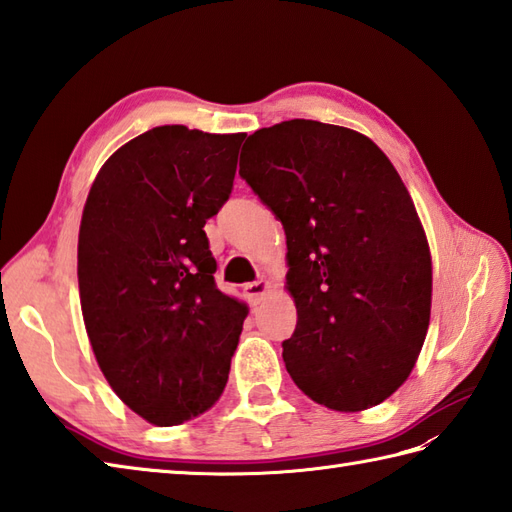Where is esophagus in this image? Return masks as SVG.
Listing matches in <instances>:
<instances>
[{"label": "esophagus", "instance_id": "esophagus-1", "mask_svg": "<svg viewBox=\"0 0 512 512\" xmlns=\"http://www.w3.org/2000/svg\"><path fill=\"white\" fill-rule=\"evenodd\" d=\"M269 280H265V278H260V280H254V282H247V285L243 287V291H245V295H247V300L252 302V304H258L260 300L265 298V295L269 293Z\"/></svg>", "mask_w": 512, "mask_h": 512}]
</instances>
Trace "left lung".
<instances>
[{
	"label": "left lung",
	"instance_id": "obj_1",
	"mask_svg": "<svg viewBox=\"0 0 512 512\" xmlns=\"http://www.w3.org/2000/svg\"><path fill=\"white\" fill-rule=\"evenodd\" d=\"M241 175L287 234L295 385L328 410L379 405L410 377L431 311L427 236L392 162L366 135L287 120L249 135Z\"/></svg>",
	"mask_w": 512,
	"mask_h": 512
}]
</instances>
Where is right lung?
<instances>
[{"label": "right lung", "mask_w": 512, "mask_h": 512, "mask_svg": "<svg viewBox=\"0 0 512 512\" xmlns=\"http://www.w3.org/2000/svg\"><path fill=\"white\" fill-rule=\"evenodd\" d=\"M245 133L164 124L100 168L78 232V291L124 405L170 427L219 401L247 306L217 289L203 225L230 199Z\"/></svg>", "instance_id": "right-lung-1"}]
</instances>
